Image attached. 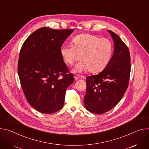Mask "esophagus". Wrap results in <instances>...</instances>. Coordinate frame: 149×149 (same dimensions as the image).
I'll use <instances>...</instances> for the list:
<instances>
[{"label": "esophagus", "instance_id": "obj_1", "mask_svg": "<svg viewBox=\"0 0 149 149\" xmlns=\"http://www.w3.org/2000/svg\"><path fill=\"white\" fill-rule=\"evenodd\" d=\"M74 79H75V80H77L80 78V76H79V75H74Z\"/></svg>", "mask_w": 149, "mask_h": 149}]
</instances>
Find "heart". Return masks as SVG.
Listing matches in <instances>:
<instances>
[{
	"instance_id": "heart-1",
	"label": "heart",
	"mask_w": 149,
	"mask_h": 149,
	"mask_svg": "<svg viewBox=\"0 0 149 149\" xmlns=\"http://www.w3.org/2000/svg\"><path fill=\"white\" fill-rule=\"evenodd\" d=\"M72 43L73 45L63 46L60 53L63 60L69 65L81 60L73 69L74 72H100L106 68L112 57L113 45L108 38L84 34L75 37Z\"/></svg>"
}]
</instances>
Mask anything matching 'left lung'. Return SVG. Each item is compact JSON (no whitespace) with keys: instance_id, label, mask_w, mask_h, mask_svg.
Listing matches in <instances>:
<instances>
[{"instance_id":"1","label":"left lung","mask_w":149,"mask_h":149,"mask_svg":"<svg viewBox=\"0 0 149 149\" xmlns=\"http://www.w3.org/2000/svg\"><path fill=\"white\" fill-rule=\"evenodd\" d=\"M114 42V52L109 63L101 73L86 77L85 108L102 114L112 109L121 100L129 84L131 72L128 47L115 32L108 31Z\"/></svg>"}]
</instances>
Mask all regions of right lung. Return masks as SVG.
I'll use <instances>...</instances> for the list:
<instances>
[{
	"instance_id": "1",
	"label": "right lung",
	"mask_w": 149,
	"mask_h": 149,
	"mask_svg": "<svg viewBox=\"0 0 149 149\" xmlns=\"http://www.w3.org/2000/svg\"><path fill=\"white\" fill-rule=\"evenodd\" d=\"M73 32L42 27L32 33L21 47L18 64L21 85L27 101L40 112L61 109L66 89L74 81L60 53Z\"/></svg>"
}]
</instances>
